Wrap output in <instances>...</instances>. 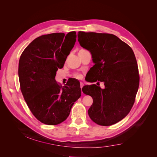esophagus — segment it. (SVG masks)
I'll return each instance as SVG.
<instances>
[{"instance_id":"34e87169","label":"esophagus","mask_w":157,"mask_h":157,"mask_svg":"<svg viewBox=\"0 0 157 157\" xmlns=\"http://www.w3.org/2000/svg\"><path fill=\"white\" fill-rule=\"evenodd\" d=\"M83 86H84L83 83H82V82H81V83H80V87H81V88H83Z\"/></svg>"}]
</instances>
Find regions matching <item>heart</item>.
I'll use <instances>...</instances> for the list:
<instances>
[{"mask_svg":"<svg viewBox=\"0 0 157 157\" xmlns=\"http://www.w3.org/2000/svg\"><path fill=\"white\" fill-rule=\"evenodd\" d=\"M81 50H83V49H81ZM81 50H79V51H81ZM74 77H75L77 79H81L82 78V75L80 74H76L75 75H74Z\"/></svg>","mask_w":157,"mask_h":157,"instance_id":"b5f03b06","label":"heart"}]
</instances>
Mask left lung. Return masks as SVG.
Listing matches in <instances>:
<instances>
[{
    "label": "left lung",
    "instance_id": "1",
    "mask_svg": "<svg viewBox=\"0 0 157 157\" xmlns=\"http://www.w3.org/2000/svg\"><path fill=\"white\" fill-rule=\"evenodd\" d=\"M78 36L95 64L90 69L93 78L90 81L103 82L105 86L104 89L96 85L83 87V93L94 101L89 117L98 125L115 124L130 111L138 90L139 76L134 52L113 34L79 32Z\"/></svg>",
    "mask_w": 157,
    "mask_h": 157
}]
</instances>
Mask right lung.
<instances>
[{
  "instance_id": "1",
  "label": "right lung",
  "mask_w": 157,
  "mask_h": 157,
  "mask_svg": "<svg viewBox=\"0 0 157 157\" xmlns=\"http://www.w3.org/2000/svg\"><path fill=\"white\" fill-rule=\"evenodd\" d=\"M76 40V32L53 33L37 37L24 49L18 65L20 89L30 111L40 122L55 125L65 121L81 97L79 82L56 83L58 68L64 63Z\"/></svg>"
}]
</instances>
